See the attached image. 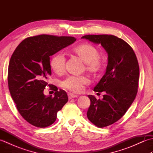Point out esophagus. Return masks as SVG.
<instances>
[{"mask_svg":"<svg viewBox=\"0 0 153 153\" xmlns=\"http://www.w3.org/2000/svg\"><path fill=\"white\" fill-rule=\"evenodd\" d=\"M68 98H69L70 99H74V98H77V95H73V94H71V93H68Z\"/></svg>","mask_w":153,"mask_h":153,"instance_id":"1","label":"esophagus"}]
</instances>
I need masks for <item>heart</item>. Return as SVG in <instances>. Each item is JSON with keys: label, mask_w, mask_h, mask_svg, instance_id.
<instances>
[{"label": "heart", "mask_w": 153, "mask_h": 153, "mask_svg": "<svg viewBox=\"0 0 153 153\" xmlns=\"http://www.w3.org/2000/svg\"><path fill=\"white\" fill-rule=\"evenodd\" d=\"M71 52L85 63V69L89 74L95 76L101 71L102 62L99 56V51L95 46L89 43H81L74 47ZM65 64L66 58L62 53L55 54L50 62L52 70L58 75L64 72ZM89 82V79L86 76H71L62 81L61 85L71 92L79 93L83 91L84 87Z\"/></svg>", "instance_id": "obj_1"}]
</instances>
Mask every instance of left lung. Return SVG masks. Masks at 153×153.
<instances>
[{
  "mask_svg": "<svg viewBox=\"0 0 153 153\" xmlns=\"http://www.w3.org/2000/svg\"><path fill=\"white\" fill-rule=\"evenodd\" d=\"M86 39L100 44L108 53L106 73L94 88L105 94L102 100L88 95L91 105L87 116L99 128L113 124L125 114L137 95L139 78L138 61L125 41L112 35H87Z\"/></svg>",
  "mask_w": 153,
  "mask_h": 153,
  "instance_id": "obj_1",
  "label": "left lung"
}]
</instances>
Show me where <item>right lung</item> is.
Returning <instances> with one entry per match:
<instances>
[{"instance_id": "add662e5", "label": "right lung", "mask_w": 153, "mask_h": 153, "mask_svg": "<svg viewBox=\"0 0 153 153\" xmlns=\"http://www.w3.org/2000/svg\"><path fill=\"white\" fill-rule=\"evenodd\" d=\"M73 37L39 35L23 40L16 47L9 62L10 93L19 113L30 124L46 128L56 120L57 112L68 100L65 91L47 83L51 75L50 56L72 44ZM47 85L55 91L46 97Z\"/></svg>"}]
</instances>
